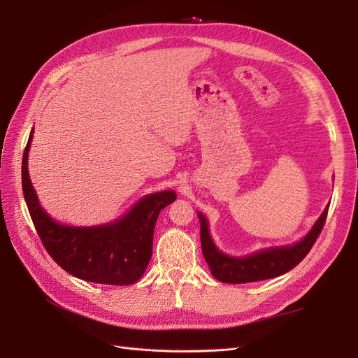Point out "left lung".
I'll return each instance as SVG.
<instances>
[{
    "label": "left lung",
    "instance_id": "8db88e82",
    "mask_svg": "<svg viewBox=\"0 0 358 358\" xmlns=\"http://www.w3.org/2000/svg\"><path fill=\"white\" fill-rule=\"evenodd\" d=\"M327 212L329 206L324 209L318 221L313 224L312 230L300 242L289 246L263 249V251L242 258L225 255L215 246L209 234L208 221L201 213H199L201 251L206 263H208L212 275L221 282L227 284L257 282V280L284 275L291 268H294L309 254L313 243L318 239L324 222L327 220Z\"/></svg>",
    "mask_w": 358,
    "mask_h": 358
}]
</instances>
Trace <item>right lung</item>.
<instances>
[{
	"mask_svg": "<svg viewBox=\"0 0 358 358\" xmlns=\"http://www.w3.org/2000/svg\"><path fill=\"white\" fill-rule=\"evenodd\" d=\"M34 131V129H32ZM29 134L22 158V189L43 246L70 275L106 285H129L142 278L152 257L154 229L161 209L176 200L175 191L143 197L121 220L99 227H70L43 210L28 175Z\"/></svg>",
	"mask_w": 358,
	"mask_h": 358,
	"instance_id": "1",
	"label": "right lung"
}]
</instances>
